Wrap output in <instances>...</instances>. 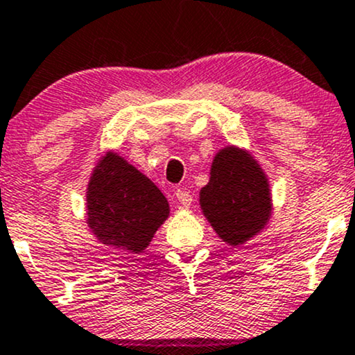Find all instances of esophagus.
<instances>
[{
  "instance_id": "obj_1",
  "label": "esophagus",
  "mask_w": 355,
  "mask_h": 355,
  "mask_svg": "<svg viewBox=\"0 0 355 355\" xmlns=\"http://www.w3.org/2000/svg\"><path fill=\"white\" fill-rule=\"evenodd\" d=\"M174 196H176L179 205H181L182 208H189V206L193 205V196L189 194V191L179 188V189H176V194H174Z\"/></svg>"
}]
</instances>
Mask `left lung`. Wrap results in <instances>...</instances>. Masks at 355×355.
I'll list each match as a JSON object with an SVG mask.
<instances>
[{
  "mask_svg": "<svg viewBox=\"0 0 355 355\" xmlns=\"http://www.w3.org/2000/svg\"><path fill=\"white\" fill-rule=\"evenodd\" d=\"M199 208L218 238L234 248L266 230L273 198L258 159L245 147H221L211 162L208 184L199 191Z\"/></svg>",
  "mask_w": 355,
  "mask_h": 355,
  "instance_id": "8db88e82",
  "label": "left lung"
}]
</instances>
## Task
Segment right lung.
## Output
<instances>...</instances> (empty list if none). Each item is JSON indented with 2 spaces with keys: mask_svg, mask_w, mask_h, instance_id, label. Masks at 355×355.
Masks as SVG:
<instances>
[{
  "mask_svg": "<svg viewBox=\"0 0 355 355\" xmlns=\"http://www.w3.org/2000/svg\"><path fill=\"white\" fill-rule=\"evenodd\" d=\"M161 189L115 150H105L90 173L85 223L98 243L141 254L169 218Z\"/></svg>",
  "mask_w": 355,
  "mask_h": 355,
  "instance_id": "obj_1",
  "label": "right lung"
}]
</instances>
